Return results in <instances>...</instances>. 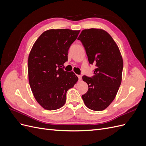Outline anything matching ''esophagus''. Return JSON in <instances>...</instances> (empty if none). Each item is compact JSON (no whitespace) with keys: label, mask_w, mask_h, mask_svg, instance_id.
<instances>
[{"label":"esophagus","mask_w":146,"mask_h":146,"mask_svg":"<svg viewBox=\"0 0 146 146\" xmlns=\"http://www.w3.org/2000/svg\"><path fill=\"white\" fill-rule=\"evenodd\" d=\"M77 77L78 78V80H82V76H79V75H78Z\"/></svg>","instance_id":"34e87169"}]
</instances>
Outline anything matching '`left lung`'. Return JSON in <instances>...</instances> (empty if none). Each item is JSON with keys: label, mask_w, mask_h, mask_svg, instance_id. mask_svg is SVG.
Segmentation results:
<instances>
[{"label": "left lung", "mask_w": 146, "mask_h": 146, "mask_svg": "<svg viewBox=\"0 0 146 146\" xmlns=\"http://www.w3.org/2000/svg\"><path fill=\"white\" fill-rule=\"evenodd\" d=\"M78 39L85 47L89 63L96 65L93 77H82L88 91L82 98L89 109L102 111L113 101L121 85L122 56L116 42L103 29L83 30Z\"/></svg>", "instance_id": "left-lung-1"}]
</instances>
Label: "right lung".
<instances>
[{
    "label": "right lung",
    "mask_w": 146,
    "mask_h": 146,
    "mask_svg": "<svg viewBox=\"0 0 146 146\" xmlns=\"http://www.w3.org/2000/svg\"><path fill=\"white\" fill-rule=\"evenodd\" d=\"M80 30L50 29L35 42L29 55L28 74L31 90L37 102L47 110L59 109L66 103V92L78 78L64 71L68 50Z\"/></svg>",
    "instance_id": "obj_1"
}]
</instances>
